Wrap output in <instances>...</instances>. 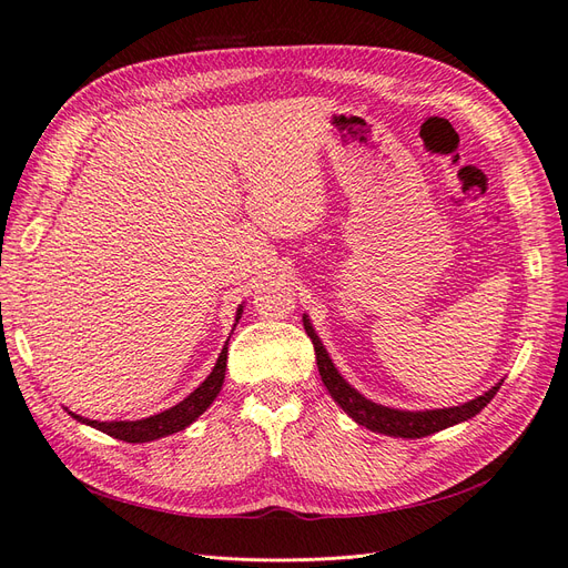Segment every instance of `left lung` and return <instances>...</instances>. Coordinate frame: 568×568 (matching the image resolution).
Wrapping results in <instances>:
<instances>
[{
  "mask_svg": "<svg viewBox=\"0 0 568 568\" xmlns=\"http://www.w3.org/2000/svg\"><path fill=\"white\" fill-rule=\"evenodd\" d=\"M303 326L307 336H311L313 346H315V355H317V367H320V376L324 386L329 388L332 398L348 412V415L359 424V426H367L369 432L376 434H386V436H400V438H424V436H432L436 432H443V428H448L453 424L459 422H467L471 417H476L480 409H484L490 400L493 395L500 390L503 384H495L488 393L478 395L476 400H469L464 405L457 407H445V409H426V412H405V409H390L384 405H376L367 398H363L343 376L336 372L334 363L326 355L322 341L317 338L315 329L307 322V317H303Z\"/></svg>",
  "mask_w": 568,
  "mask_h": 568,
  "instance_id": "obj_1",
  "label": "left lung"
}]
</instances>
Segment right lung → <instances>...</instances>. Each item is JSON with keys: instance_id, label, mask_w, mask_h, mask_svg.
I'll list each match as a JSON object with an SVG mask.
<instances>
[{"instance_id": "obj_1", "label": "right lung", "mask_w": 568, "mask_h": 568, "mask_svg": "<svg viewBox=\"0 0 568 568\" xmlns=\"http://www.w3.org/2000/svg\"><path fill=\"white\" fill-rule=\"evenodd\" d=\"M239 317H242V307L236 311V322ZM225 367H227V346L222 348L213 372L209 374V379H205L194 393H189L182 403L161 412V415L136 419V422H97V419H82L80 415H73V412L71 415L78 422L90 424L99 428V432H104L118 440H125V443L156 440V438L182 432V428L196 422L203 412L211 407V403L217 398V393L222 388V382H225Z\"/></svg>"}]
</instances>
